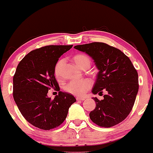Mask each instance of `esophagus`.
<instances>
[{
	"instance_id": "1",
	"label": "esophagus",
	"mask_w": 153,
	"mask_h": 153,
	"mask_svg": "<svg viewBox=\"0 0 153 153\" xmlns=\"http://www.w3.org/2000/svg\"><path fill=\"white\" fill-rule=\"evenodd\" d=\"M77 101H84L85 100V98H81V97H77L76 98Z\"/></svg>"
}]
</instances>
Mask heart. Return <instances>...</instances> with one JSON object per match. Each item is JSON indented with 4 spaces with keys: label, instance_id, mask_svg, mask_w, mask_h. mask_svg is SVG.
Listing matches in <instances>:
<instances>
[{
    "label": "heart",
    "instance_id": "b5f03b06",
    "mask_svg": "<svg viewBox=\"0 0 153 153\" xmlns=\"http://www.w3.org/2000/svg\"><path fill=\"white\" fill-rule=\"evenodd\" d=\"M75 64L81 69H85V68L90 67L91 59L85 54H77L73 57ZM65 59H59L54 68V73L57 78H60L62 76V71L63 65H65ZM92 85V82L88 79H80V80H73L68 82L65 86V90L70 94L77 96H83Z\"/></svg>",
    "mask_w": 153,
    "mask_h": 153
}]
</instances>
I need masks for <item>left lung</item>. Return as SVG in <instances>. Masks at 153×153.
Returning a JSON list of instances; mask_svg holds the SVG:
<instances>
[{
    "label": "left lung",
    "instance_id": "obj_1",
    "mask_svg": "<svg viewBox=\"0 0 153 153\" xmlns=\"http://www.w3.org/2000/svg\"><path fill=\"white\" fill-rule=\"evenodd\" d=\"M74 48L90 55L99 69L93 94L107 92L101 101L94 98L96 106L89 114L91 121L106 128L119 124L131 112L139 89L138 73L131 60L106 43L92 42Z\"/></svg>",
    "mask_w": 153,
    "mask_h": 153
}]
</instances>
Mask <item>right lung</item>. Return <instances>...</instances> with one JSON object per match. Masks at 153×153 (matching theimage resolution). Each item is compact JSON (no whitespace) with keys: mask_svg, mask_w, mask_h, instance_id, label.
Masks as SVG:
<instances>
[{"mask_svg":"<svg viewBox=\"0 0 153 153\" xmlns=\"http://www.w3.org/2000/svg\"><path fill=\"white\" fill-rule=\"evenodd\" d=\"M73 45H48L31 51L19 63L13 78V96L28 122L43 130L59 127L66 119L70 106L76 101L68 93L59 91L51 99L50 88L59 90L54 68Z\"/></svg>","mask_w":153,"mask_h":153,"instance_id":"obj_1","label":"right lung"}]
</instances>
